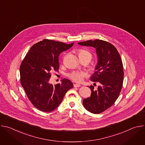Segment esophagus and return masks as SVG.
Returning a JSON list of instances; mask_svg holds the SVG:
<instances>
[{
    "mask_svg": "<svg viewBox=\"0 0 145 145\" xmlns=\"http://www.w3.org/2000/svg\"><path fill=\"white\" fill-rule=\"evenodd\" d=\"M73 86H74V87H79L81 86V85H80L78 84H74Z\"/></svg>",
    "mask_w": 145,
    "mask_h": 145,
    "instance_id": "esophagus-1",
    "label": "esophagus"
}]
</instances>
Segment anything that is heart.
<instances>
[{
    "instance_id": "obj_1",
    "label": "heart",
    "mask_w": 145,
    "mask_h": 145,
    "mask_svg": "<svg viewBox=\"0 0 145 145\" xmlns=\"http://www.w3.org/2000/svg\"><path fill=\"white\" fill-rule=\"evenodd\" d=\"M78 54L80 59H82L86 57H89L91 59L92 58L91 54L89 52L84 49L78 50ZM86 76H87V73L85 72H80V71H74L68 75L69 77L71 79L77 82H81Z\"/></svg>"
}]
</instances>
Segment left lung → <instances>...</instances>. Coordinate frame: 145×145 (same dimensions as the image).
Instances as JSON below:
<instances>
[{
    "label": "left lung",
    "mask_w": 145,
    "mask_h": 145,
    "mask_svg": "<svg viewBox=\"0 0 145 145\" xmlns=\"http://www.w3.org/2000/svg\"><path fill=\"white\" fill-rule=\"evenodd\" d=\"M78 44L96 49L97 63L90 80L99 82L100 86L96 90L92 86L89 87L91 96L84 99L82 103L89 112L100 114L111 107L120 94L124 76L121 59L116 48L106 41L89 40Z\"/></svg>",
    "instance_id": "obj_1"
}]
</instances>
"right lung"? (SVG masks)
<instances>
[{"label": "right lung", "instance_id": "1", "mask_svg": "<svg viewBox=\"0 0 145 145\" xmlns=\"http://www.w3.org/2000/svg\"><path fill=\"white\" fill-rule=\"evenodd\" d=\"M73 45V42L66 44L45 39L32 46L22 61L20 83L29 100L39 110L46 112L54 110L67 91L73 87L67 78L54 86L49 82L51 72L59 69L60 53Z\"/></svg>", "mask_w": 145, "mask_h": 145}]
</instances>
